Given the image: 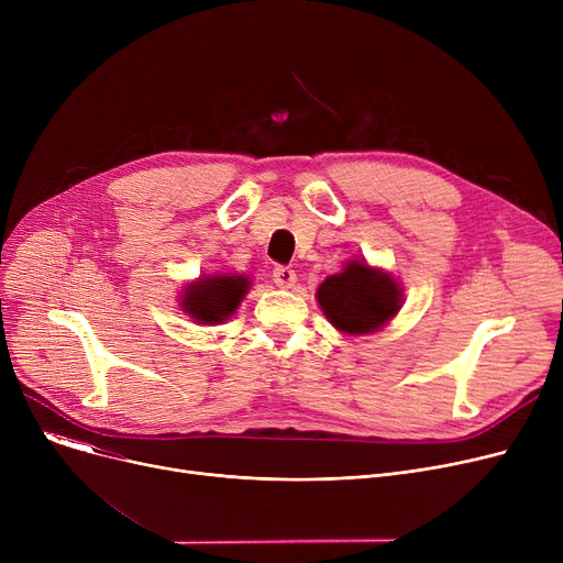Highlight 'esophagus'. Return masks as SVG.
Returning a JSON list of instances; mask_svg holds the SVG:
<instances>
[{
  "instance_id": "34e87169",
  "label": "esophagus",
  "mask_w": 563,
  "mask_h": 563,
  "mask_svg": "<svg viewBox=\"0 0 563 563\" xmlns=\"http://www.w3.org/2000/svg\"><path fill=\"white\" fill-rule=\"evenodd\" d=\"M274 283L278 287H291L294 283H297V274H294V269H289V266H276V269H274Z\"/></svg>"
}]
</instances>
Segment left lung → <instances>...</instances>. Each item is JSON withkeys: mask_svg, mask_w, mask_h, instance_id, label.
Segmentation results:
<instances>
[{"mask_svg": "<svg viewBox=\"0 0 563 563\" xmlns=\"http://www.w3.org/2000/svg\"><path fill=\"white\" fill-rule=\"evenodd\" d=\"M317 301L335 329L361 335L380 329L397 314L401 294L388 274L356 260L319 285Z\"/></svg>", "mask_w": 563, "mask_h": 563, "instance_id": "8db88e82", "label": "left lung"}]
</instances>
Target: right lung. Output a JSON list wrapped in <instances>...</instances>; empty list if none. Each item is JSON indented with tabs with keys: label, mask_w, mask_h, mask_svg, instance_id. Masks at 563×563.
I'll return each instance as SVG.
<instances>
[{
	"label": "right lung",
	"mask_w": 563,
	"mask_h": 563,
	"mask_svg": "<svg viewBox=\"0 0 563 563\" xmlns=\"http://www.w3.org/2000/svg\"><path fill=\"white\" fill-rule=\"evenodd\" d=\"M251 280L244 276H210L189 285L183 308L198 323H221L246 297Z\"/></svg>",
	"instance_id": "obj_1"
}]
</instances>
